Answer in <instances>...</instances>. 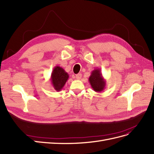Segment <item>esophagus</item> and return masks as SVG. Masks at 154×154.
<instances>
[{
    "instance_id": "esophagus-1",
    "label": "esophagus",
    "mask_w": 154,
    "mask_h": 154,
    "mask_svg": "<svg viewBox=\"0 0 154 154\" xmlns=\"http://www.w3.org/2000/svg\"><path fill=\"white\" fill-rule=\"evenodd\" d=\"M81 77H82V74L81 73H78V74L75 75V78L77 79H78V80H79L81 78Z\"/></svg>"
}]
</instances>
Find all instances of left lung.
<instances>
[{"label": "left lung", "mask_w": 154, "mask_h": 154, "mask_svg": "<svg viewBox=\"0 0 154 154\" xmlns=\"http://www.w3.org/2000/svg\"><path fill=\"white\" fill-rule=\"evenodd\" d=\"M88 81L92 88L95 92H101L105 89L106 81L102 75L100 69H95L92 71L88 78Z\"/></svg>", "instance_id": "8db88e82"}]
</instances>
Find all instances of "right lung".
Instances as JSON below:
<instances>
[{"mask_svg": "<svg viewBox=\"0 0 154 154\" xmlns=\"http://www.w3.org/2000/svg\"><path fill=\"white\" fill-rule=\"evenodd\" d=\"M69 78L68 73L60 66H55L51 76V82L57 91H60Z\"/></svg>", "mask_w": 154, "mask_h": 154, "instance_id": "right-lung-1", "label": "right lung"}]
</instances>
